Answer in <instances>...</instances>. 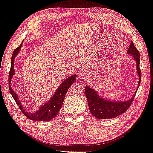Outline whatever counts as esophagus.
<instances>
[{
  "mask_svg": "<svg viewBox=\"0 0 153 153\" xmlns=\"http://www.w3.org/2000/svg\"><path fill=\"white\" fill-rule=\"evenodd\" d=\"M81 74H83V73H81Z\"/></svg>",
  "mask_w": 153,
  "mask_h": 153,
  "instance_id": "1",
  "label": "esophagus"
}]
</instances>
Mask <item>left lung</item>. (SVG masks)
Here are the masks:
<instances>
[{
  "label": "left lung",
  "instance_id": "8db88e82",
  "mask_svg": "<svg viewBox=\"0 0 153 153\" xmlns=\"http://www.w3.org/2000/svg\"><path fill=\"white\" fill-rule=\"evenodd\" d=\"M128 53L132 55L133 58L136 61L137 70L139 74V83H138V88H139L141 82V76H142V72L140 68V55L139 51L134 46L133 42H131ZM85 93L88 99V106L91 114L96 118L100 120L114 118L125 112L132 104L136 94L135 92L133 97L128 101L116 102V101L105 100L104 98L100 97L96 91L91 89L88 85L85 88Z\"/></svg>",
  "mask_w": 153,
  "mask_h": 153
}]
</instances>
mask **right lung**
I'll return each mask as SVG.
<instances>
[{
    "label": "right lung",
    "instance_id": "right-lung-1",
    "mask_svg": "<svg viewBox=\"0 0 153 153\" xmlns=\"http://www.w3.org/2000/svg\"><path fill=\"white\" fill-rule=\"evenodd\" d=\"M22 44L16 48L14 50L13 53L12 54V57H11V68L10 71H9V91L11 96H13L14 100L16 101V104L19 107L20 109L25 116L31 120L35 121H49L51 120L54 118L56 116H57L59 111L61 107H62L63 100H64L65 96L68 90L71 85L74 83L75 80L76 79V75L74 76H71L68 77V78L65 80L63 83L61 84V85L59 87V88L55 91V94L53 95L51 100L48 101L45 105L43 106H41L39 108L38 111L33 113L30 112H27L22 109V105L20 102V100L18 99V96L16 94V92H14L13 90L11 89L10 83H11V79L13 76L14 73V66H13V62L15 59V57L17 54L19 53V51L20 50L21 46H22Z\"/></svg>",
    "mask_w": 153,
    "mask_h": 153
}]
</instances>
